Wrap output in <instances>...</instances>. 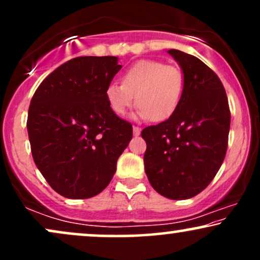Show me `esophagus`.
I'll return each instance as SVG.
<instances>
[{"instance_id": "esophagus-1", "label": "esophagus", "mask_w": 260, "mask_h": 260, "mask_svg": "<svg viewBox=\"0 0 260 260\" xmlns=\"http://www.w3.org/2000/svg\"><path fill=\"white\" fill-rule=\"evenodd\" d=\"M133 134L134 136H139L140 134V128L137 126H133Z\"/></svg>"}]
</instances>
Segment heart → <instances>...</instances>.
Listing matches in <instances>:
<instances>
[{"label": "heart", "mask_w": 260, "mask_h": 260, "mask_svg": "<svg viewBox=\"0 0 260 260\" xmlns=\"http://www.w3.org/2000/svg\"><path fill=\"white\" fill-rule=\"evenodd\" d=\"M184 77L176 66L156 59H142L124 71L122 84L111 83L106 99L116 115L122 116L137 103V118L165 121L177 110L183 94Z\"/></svg>", "instance_id": "b5f03b06"}]
</instances>
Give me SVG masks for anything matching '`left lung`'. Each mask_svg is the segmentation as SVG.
<instances>
[{
	"label": "left lung",
	"instance_id": "left-lung-1",
	"mask_svg": "<svg viewBox=\"0 0 260 260\" xmlns=\"http://www.w3.org/2000/svg\"><path fill=\"white\" fill-rule=\"evenodd\" d=\"M181 66L184 88L174 115L142 131L147 143L144 168L151 187L175 201L208 187L228 150L229 101L221 80L196 56L169 50Z\"/></svg>",
	"mask_w": 260,
	"mask_h": 260
}]
</instances>
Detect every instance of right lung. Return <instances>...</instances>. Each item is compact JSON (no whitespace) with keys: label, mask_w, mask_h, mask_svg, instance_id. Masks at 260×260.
Listing matches in <instances>:
<instances>
[{"label":"right lung","mask_w":260,"mask_h":260,"mask_svg":"<svg viewBox=\"0 0 260 260\" xmlns=\"http://www.w3.org/2000/svg\"><path fill=\"white\" fill-rule=\"evenodd\" d=\"M121 67L115 56L72 58L32 95L26 121L32 159L52 189L66 198L103 192L132 139V124L118 117L106 99Z\"/></svg>","instance_id":"obj_1"}]
</instances>
